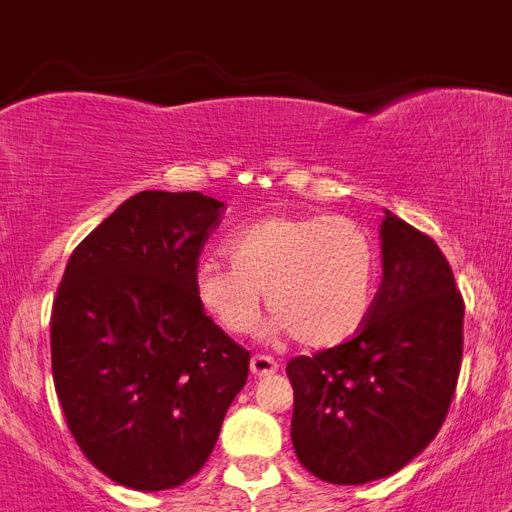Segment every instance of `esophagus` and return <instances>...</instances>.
I'll return each instance as SVG.
<instances>
[{
	"instance_id": "34e87169",
	"label": "esophagus",
	"mask_w": 512,
	"mask_h": 512,
	"mask_svg": "<svg viewBox=\"0 0 512 512\" xmlns=\"http://www.w3.org/2000/svg\"><path fill=\"white\" fill-rule=\"evenodd\" d=\"M249 369H252L255 377H268V374H273L279 369V364H276L271 356H260V353H257V356H252V361H249Z\"/></svg>"
}]
</instances>
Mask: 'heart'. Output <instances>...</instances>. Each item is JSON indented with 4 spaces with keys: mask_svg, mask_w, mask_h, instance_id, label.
I'll return each mask as SVG.
<instances>
[{
    "mask_svg": "<svg viewBox=\"0 0 512 512\" xmlns=\"http://www.w3.org/2000/svg\"><path fill=\"white\" fill-rule=\"evenodd\" d=\"M231 265L201 257L193 295L225 335H249L260 300L273 313V335H295L327 350L364 329L380 276L372 236L348 217L268 215L228 241Z\"/></svg>",
    "mask_w": 512,
    "mask_h": 512,
    "instance_id": "heart-1",
    "label": "heart"
}]
</instances>
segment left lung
<instances>
[{
	"instance_id": "1",
	"label": "left lung",
	"mask_w": 512,
	"mask_h": 512,
	"mask_svg": "<svg viewBox=\"0 0 512 512\" xmlns=\"http://www.w3.org/2000/svg\"><path fill=\"white\" fill-rule=\"evenodd\" d=\"M380 252L364 329L287 364L292 446L329 484H369L409 465L436 438L460 374L465 305L436 241L385 209Z\"/></svg>"
}]
</instances>
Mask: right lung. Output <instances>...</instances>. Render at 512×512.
Wrapping results in <instances>:
<instances>
[{
    "label": "right lung",
    "mask_w": 512,
    "mask_h": 512,
    "mask_svg": "<svg viewBox=\"0 0 512 512\" xmlns=\"http://www.w3.org/2000/svg\"><path fill=\"white\" fill-rule=\"evenodd\" d=\"M223 201L140 191L68 257L52 303V380L95 468L138 492L185 484L215 449L249 353L193 295Z\"/></svg>",
    "instance_id": "obj_1"
}]
</instances>
